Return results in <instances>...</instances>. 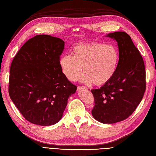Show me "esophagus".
<instances>
[{"label": "esophagus", "instance_id": "1", "mask_svg": "<svg viewBox=\"0 0 156 156\" xmlns=\"http://www.w3.org/2000/svg\"><path fill=\"white\" fill-rule=\"evenodd\" d=\"M81 89H87V88L86 87H83V86H79L77 87V90H80Z\"/></svg>", "mask_w": 156, "mask_h": 156}]
</instances>
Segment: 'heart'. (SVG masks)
<instances>
[{
	"instance_id": "obj_1",
	"label": "heart",
	"mask_w": 156,
	"mask_h": 156,
	"mask_svg": "<svg viewBox=\"0 0 156 156\" xmlns=\"http://www.w3.org/2000/svg\"><path fill=\"white\" fill-rule=\"evenodd\" d=\"M72 54L61 56L59 66L64 76L72 82L78 81L84 71V83L103 85L113 77L119 66V53L112 45L98 42L77 45Z\"/></svg>"
}]
</instances>
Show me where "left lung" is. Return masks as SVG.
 <instances>
[{
    "label": "left lung",
    "instance_id": "8db88e82",
    "mask_svg": "<svg viewBox=\"0 0 156 156\" xmlns=\"http://www.w3.org/2000/svg\"><path fill=\"white\" fill-rule=\"evenodd\" d=\"M116 41L120 55L116 72L109 81L91 90L93 117L103 124L124 120L139 105L146 90L144 63L131 37L124 32L108 34Z\"/></svg>",
    "mask_w": 156,
    "mask_h": 156
}]
</instances>
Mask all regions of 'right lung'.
Instances as JSON below:
<instances>
[{
  "mask_svg": "<svg viewBox=\"0 0 156 156\" xmlns=\"http://www.w3.org/2000/svg\"><path fill=\"white\" fill-rule=\"evenodd\" d=\"M64 41L50 35L28 40L13 58L10 70L9 94L25 119L42 126L62 119L68 98L77 87L59 66Z\"/></svg>",
  "mask_w": 156,
  "mask_h": 156,
  "instance_id": "1",
  "label": "right lung"
}]
</instances>
